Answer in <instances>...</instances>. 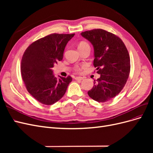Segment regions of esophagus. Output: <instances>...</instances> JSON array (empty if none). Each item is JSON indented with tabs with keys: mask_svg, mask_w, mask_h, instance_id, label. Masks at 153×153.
Listing matches in <instances>:
<instances>
[{
	"mask_svg": "<svg viewBox=\"0 0 153 153\" xmlns=\"http://www.w3.org/2000/svg\"><path fill=\"white\" fill-rule=\"evenodd\" d=\"M83 79H84V78L81 77V76H76V77L75 78V80H78V81H81V80H82Z\"/></svg>",
	"mask_w": 153,
	"mask_h": 153,
	"instance_id": "1",
	"label": "esophagus"
}]
</instances>
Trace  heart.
<instances>
[{"label": "heart", "mask_w": 153, "mask_h": 153, "mask_svg": "<svg viewBox=\"0 0 153 153\" xmlns=\"http://www.w3.org/2000/svg\"><path fill=\"white\" fill-rule=\"evenodd\" d=\"M85 47H89V45L85 41H82L79 43V45H78V50L81 49V48H84ZM85 67V66H76L75 68V71L77 73H80L82 71V69Z\"/></svg>", "instance_id": "heart-1"}]
</instances>
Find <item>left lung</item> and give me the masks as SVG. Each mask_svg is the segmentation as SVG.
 I'll list each match as a JSON object with an SVG mask.
<instances>
[{"label": "left lung", "instance_id": "left-lung-1", "mask_svg": "<svg viewBox=\"0 0 153 153\" xmlns=\"http://www.w3.org/2000/svg\"><path fill=\"white\" fill-rule=\"evenodd\" d=\"M81 35L93 46V64L100 75L88 95L98 102H106L116 96L127 82L130 72L128 50L118 36L103 29L85 31Z\"/></svg>", "mask_w": 153, "mask_h": 153}]
</instances>
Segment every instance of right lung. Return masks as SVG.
<instances>
[{
    "instance_id": "right-lung-1",
    "label": "right lung",
    "mask_w": 153,
    "mask_h": 153,
    "mask_svg": "<svg viewBox=\"0 0 153 153\" xmlns=\"http://www.w3.org/2000/svg\"><path fill=\"white\" fill-rule=\"evenodd\" d=\"M75 34H52L30 45L23 55L21 74L27 90L41 103L50 105L66 93L72 78L55 77L52 68L63 58L64 48Z\"/></svg>"
}]
</instances>
